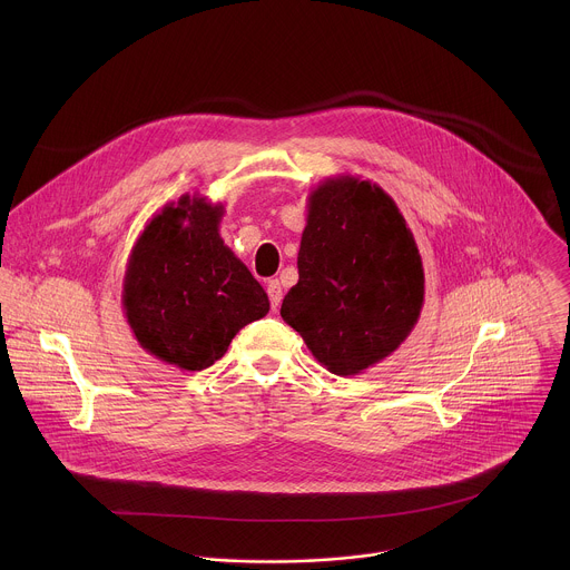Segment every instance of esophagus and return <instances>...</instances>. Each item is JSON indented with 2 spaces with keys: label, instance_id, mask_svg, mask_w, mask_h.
<instances>
[{
  "label": "esophagus",
  "instance_id": "34e87169",
  "mask_svg": "<svg viewBox=\"0 0 570 570\" xmlns=\"http://www.w3.org/2000/svg\"><path fill=\"white\" fill-rule=\"evenodd\" d=\"M267 296H269V305L272 309L276 312L281 307V301H283V287L278 281H269L267 283Z\"/></svg>",
  "mask_w": 570,
  "mask_h": 570
}]
</instances>
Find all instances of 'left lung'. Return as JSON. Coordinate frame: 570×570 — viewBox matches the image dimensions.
Listing matches in <instances>:
<instances>
[{"instance_id":"obj_1","label":"left lung","mask_w":570,"mask_h":570,"mask_svg":"<svg viewBox=\"0 0 570 570\" xmlns=\"http://www.w3.org/2000/svg\"><path fill=\"white\" fill-rule=\"evenodd\" d=\"M425 278L414 237L393 197L353 175L307 197L298 283L281 316L333 375H360L395 353L416 325Z\"/></svg>"}]
</instances>
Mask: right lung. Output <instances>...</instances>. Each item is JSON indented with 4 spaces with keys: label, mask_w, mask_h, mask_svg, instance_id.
Masks as SVG:
<instances>
[{
    "label": "right lung",
    "mask_w": 570,
    "mask_h": 570,
    "mask_svg": "<svg viewBox=\"0 0 570 570\" xmlns=\"http://www.w3.org/2000/svg\"><path fill=\"white\" fill-rule=\"evenodd\" d=\"M224 204L181 195L131 247L122 312L138 344L179 371H202L269 312L261 283L224 244Z\"/></svg>",
    "instance_id": "1"
}]
</instances>
